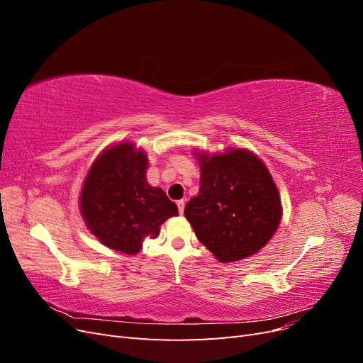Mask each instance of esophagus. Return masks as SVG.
Segmentation results:
<instances>
[{
  "instance_id": "obj_1",
  "label": "esophagus",
  "mask_w": 363,
  "mask_h": 363,
  "mask_svg": "<svg viewBox=\"0 0 363 363\" xmlns=\"http://www.w3.org/2000/svg\"><path fill=\"white\" fill-rule=\"evenodd\" d=\"M177 207H179V212L183 215V212H184V200H179L177 201Z\"/></svg>"
}]
</instances>
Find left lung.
Returning a JSON list of instances; mask_svg holds the SVG:
<instances>
[{
	"instance_id": "obj_1",
	"label": "left lung",
	"mask_w": 363,
	"mask_h": 363,
	"mask_svg": "<svg viewBox=\"0 0 363 363\" xmlns=\"http://www.w3.org/2000/svg\"><path fill=\"white\" fill-rule=\"evenodd\" d=\"M192 155L200 164V191L186 204L184 216L196 238L223 263L257 255L277 232L283 213L267 164L247 148Z\"/></svg>"
}]
</instances>
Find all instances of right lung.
Masks as SVG:
<instances>
[{
  "mask_svg": "<svg viewBox=\"0 0 363 363\" xmlns=\"http://www.w3.org/2000/svg\"><path fill=\"white\" fill-rule=\"evenodd\" d=\"M148 156L131 140L103 150L87 171L80 213L87 230L107 248L138 255L145 238L179 211L162 188L147 182Z\"/></svg>",
  "mask_w": 363,
  "mask_h": 363,
  "instance_id": "right-lung-1",
  "label": "right lung"
}]
</instances>
